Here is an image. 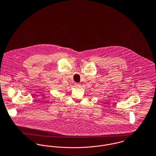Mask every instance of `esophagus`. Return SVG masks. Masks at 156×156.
Returning <instances> with one entry per match:
<instances>
[{
	"label": "esophagus",
	"instance_id": "34e87169",
	"mask_svg": "<svg viewBox=\"0 0 156 156\" xmlns=\"http://www.w3.org/2000/svg\"><path fill=\"white\" fill-rule=\"evenodd\" d=\"M75 86L76 87H80L81 86V85H80V83H75Z\"/></svg>",
	"mask_w": 156,
	"mask_h": 156
}]
</instances>
